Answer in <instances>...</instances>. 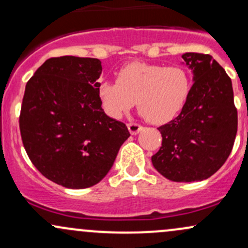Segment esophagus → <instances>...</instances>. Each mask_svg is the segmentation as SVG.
Returning <instances> with one entry per match:
<instances>
[{
    "mask_svg": "<svg viewBox=\"0 0 248 248\" xmlns=\"http://www.w3.org/2000/svg\"><path fill=\"white\" fill-rule=\"evenodd\" d=\"M128 129H129V133L132 135H136L142 129V126L138 124H128Z\"/></svg>",
    "mask_w": 248,
    "mask_h": 248,
    "instance_id": "obj_1",
    "label": "esophagus"
}]
</instances>
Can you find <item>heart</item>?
Returning <instances> with one entry per match:
<instances>
[{"label":"heart","mask_w":248,"mask_h":248,"mask_svg":"<svg viewBox=\"0 0 248 248\" xmlns=\"http://www.w3.org/2000/svg\"><path fill=\"white\" fill-rule=\"evenodd\" d=\"M191 86V75L182 65L133 62L118 71L116 84L102 82L99 96L102 108L112 118L120 119L136 100L142 116L161 124L182 112Z\"/></svg>","instance_id":"b5f03b06"}]
</instances>
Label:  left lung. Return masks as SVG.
I'll return each mask as SVG.
<instances>
[{
	"label": "left lung",
	"mask_w": 248,
	"mask_h": 248,
	"mask_svg": "<svg viewBox=\"0 0 248 248\" xmlns=\"http://www.w3.org/2000/svg\"><path fill=\"white\" fill-rule=\"evenodd\" d=\"M184 64L193 85L177 118L158 127L162 147L153 166L173 182H198L220 169L231 154L238 129L232 81L212 56L186 52Z\"/></svg>",
	"instance_id": "left-lung-1"
}]
</instances>
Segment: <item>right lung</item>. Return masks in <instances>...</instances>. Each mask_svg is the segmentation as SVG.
I'll return each mask as SVG.
<instances>
[{"instance_id": "obj_1", "label": "right lung", "mask_w": 248, "mask_h": 248, "mask_svg": "<svg viewBox=\"0 0 248 248\" xmlns=\"http://www.w3.org/2000/svg\"><path fill=\"white\" fill-rule=\"evenodd\" d=\"M101 71L96 58L57 57L25 86L19 115L25 152L43 176L70 189L99 183L130 136L102 109Z\"/></svg>"}]
</instances>
